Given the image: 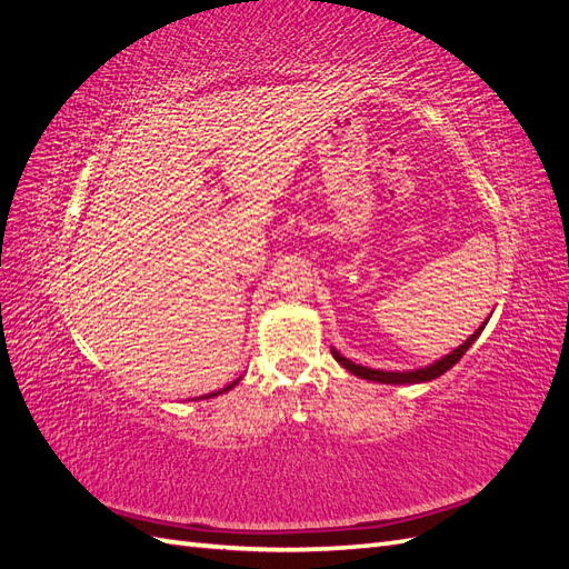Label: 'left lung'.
Here are the masks:
<instances>
[{
    "label": "left lung",
    "instance_id": "obj_1",
    "mask_svg": "<svg viewBox=\"0 0 569 569\" xmlns=\"http://www.w3.org/2000/svg\"><path fill=\"white\" fill-rule=\"evenodd\" d=\"M485 330V325L479 327V330L462 343V347H458L453 353L443 356L441 360H437V363L427 366V368H420V370H412V372H385V370H372V368H363V366H356L353 360L343 358L339 351L332 349V356L339 360V363L347 368L349 372H353L356 377H363V380H370V382H382V385H416V382H429V380H437L439 375H443L446 370H451L458 360L465 356V351H468L472 347V341L479 337V332Z\"/></svg>",
    "mask_w": 569,
    "mask_h": 569
}]
</instances>
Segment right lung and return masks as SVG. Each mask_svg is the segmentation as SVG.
<instances>
[{
	"label": "right lung",
	"mask_w": 569,
	"mask_h": 569,
	"mask_svg": "<svg viewBox=\"0 0 569 569\" xmlns=\"http://www.w3.org/2000/svg\"><path fill=\"white\" fill-rule=\"evenodd\" d=\"M234 385H237V382H232L230 387H226V389H222V391H230V389H232ZM222 391H216V393H206V396H203V399H211V396H218V393H222Z\"/></svg>",
	"instance_id": "add662e5"
}]
</instances>
